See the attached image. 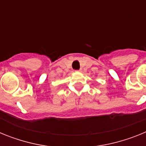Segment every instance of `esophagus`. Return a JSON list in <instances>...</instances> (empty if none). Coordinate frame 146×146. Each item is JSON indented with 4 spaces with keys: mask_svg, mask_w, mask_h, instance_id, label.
Listing matches in <instances>:
<instances>
[{
    "mask_svg": "<svg viewBox=\"0 0 146 146\" xmlns=\"http://www.w3.org/2000/svg\"><path fill=\"white\" fill-rule=\"evenodd\" d=\"M81 71H82V69H79V70H78V72H81Z\"/></svg>",
    "mask_w": 146,
    "mask_h": 146,
    "instance_id": "1",
    "label": "esophagus"
}]
</instances>
